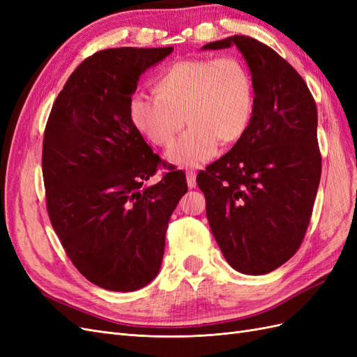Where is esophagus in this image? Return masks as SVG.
I'll return each instance as SVG.
<instances>
[{
  "label": "esophagus",
  "mask_w": 357,
  "mask_h": 357,
  "mask_svg": "<svg viewBox=\"0 0 357 357\" xmlns=\"http://www.w3.org/2000/svg\"><path fill=\"white\" fill-rule=\"evenodd\" d=\"M186 180H188V186L190 189H193L197 186V172L193 169H188L186 171Z\"/></svg>",
  "instance_id": "34e87169"
}]
</instances>
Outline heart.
<instances>
[{"instance_id": "obj_1", "label": "heart", "mask_w": 357, "mask_h": 357, "mask_svg": "<svg viewBox=\"0 0 357 357\" xmlns=\"http://www.w3.org/2000/svg\"><path fill=\"white\" fill-rule=\"evenodd\" d=\"M155 95L135 93L129 117L153 144L168 149L186 123L190 128L169 152L180 165H201L218 146L229 147L247 132L255 112V83L238 58L183 59L162 71Z\"/></svg>"}]
</instances>
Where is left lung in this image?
<instances>
[{
  "mask_svg": "<svg viewBox=\"0 0 357 357\" xmlns=\"http://www.w3.org/2000/svg\"><path fill=\"white\" fill-rule=\"evenodd\" d=\"M232 45L253 77V119L197 183L226 261L243 274L262 275L298 252L310 225L321 174L317 107L298 71L264 43L234 36L202 49Z\"/></svg>",
  "mask_w": 357,
  "mask_h": 357,
  "instance_id": "1",
  "label": "left lung"
}]
</instances>
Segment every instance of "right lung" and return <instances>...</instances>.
<instances>
[{"mask_svg": "<svg viewBox=\"0 0 357 357\" xmlns=\"http://www.w3.org/2000/svg\"><path fill=\"white\" fill-rule=\"evenodd\" d=\"M172 47L105 49L70 75L43 138V180L50 223L73 265L91 283L132 291L158 275L172 211L188 192L169 171L153 186L162 159L129 117L147 68Z\"/></svg>", "mask_w": 357, "mask_h": 357, "instance_id": "1", "label": "right lung"}]
</instances>
